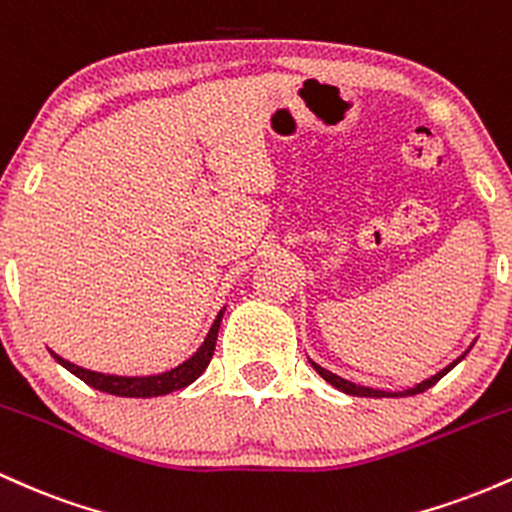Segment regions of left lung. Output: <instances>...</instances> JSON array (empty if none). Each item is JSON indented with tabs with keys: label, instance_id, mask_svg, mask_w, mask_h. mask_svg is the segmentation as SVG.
Wrapping results in <instances>:
<instances>
[{
	"label": "left lung",
	"instance_id": "1",
	"mask_svg": "<svg viewBox=\"0 0 512 512\" xmlns=\"http://www.w3.org/2000/svg\"><path fill=\"white\" fill-rule=\"evenodd\" d=\"M464 354H467V351H464ZM464 354H462L460 358H457V361H452L450 366H445L443 370H440V373L433 375V378H428V380H424V383H419V385L409 387V390H402V392H385V390H373V387H363V385H356V383H351V380H344L342 375L332 373V370H327V368L317 366L315 361H310V366H313V368L317 370V373H320L322 378L327 380V383H330L332 387H337V390L346 392V395H354V397H411V395H419V392H426L428 387H433V385H436L438 380L443 378L445 373H450V370L455 368L457 363L462 361Z\"/></svg>",
	"mask_w": 512,
	"mask_h": 512
}]
</instances>
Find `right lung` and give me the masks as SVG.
Returning a JSON list of instances; mask_svg holds the SVG:
<instances>
[{"instance_id":"right-lung-1","label":"right lung","mask_w":512,"mask_h":512,"mask_svg":"<svg viewBox=\"0 0 512 512\" xmlns=\"http://www.w3.org/2000/svg\"><path fill=\"white\" fill-rule=\"evenodd\" d=\"M221 317H223V310L216 315V320H214V325H211L207 339H204V344L199 346L195 354L187 358V361H182L180 366L170 368V370H166V373H158V375H132V378H127V375L96 373V370L81 368V366H76V363L67 361V358L57 356L55 351H50V354L55 356V361L60 363V366L67 368L69 373H74L79 380H84L86 385H91L93 390L108 392V395H117V397L170 395V392L182 390V387L195 383L199 375L207 370L211 356H214V349H216V337H219Z\"/></svg>"}]
</instances>
